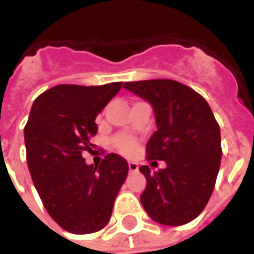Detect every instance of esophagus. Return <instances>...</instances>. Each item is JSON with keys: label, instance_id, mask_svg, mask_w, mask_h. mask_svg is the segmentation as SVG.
<instances>
[{"label": "esophagus", "instance_id": "34e87169", "mask_svg": "<svg viewBox=\"0 0 254 254\" xmlns=\"http://www.w3.org/2000/svg\"><path fill=\"white\" fill-rule=\"evenodd\" d=\"M127 165H129V170L132 171V173H134V171L138 170V165L136 163V162H129Z\"/></svg>", "mask_w": 254, "mask_h": 254}]
</instances>
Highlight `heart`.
<instances>
[{"instance_id":"heart-1","label":"heart","mask_w":254,"mask_h":254,"mask_svg":"<svg viewBox=\"0 0 254 254\" xmlns=\"http://www.w3.org/2000/svg\"><path fill=\"white\" fill-rule=\"evenodd\" d=\"M113 144L121 154L129 155L132 154L134 148L137 147V140L132 136H127V134H121V136H117L113 140Z\"/></svg>"}]
</instances>
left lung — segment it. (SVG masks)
<instances>
[{"instance_id":"left-lung-1","label":"left lung","mask_w":254,"mask_h":254,"mask_svg":"<svg viewBox=\"0 0 254 254\" xmlns=\"http://www.w3.org/2000/svg\"><path fill=\"white\" fill-rule=\"evenodd\" d=\"M124 87L152 105L158 130L147 143L152 166H140L147 187L140 196L155 222L181 226L197 218L207 205L218 177L222 144L220 127L201 95L169 78L129 81Z\"/></svg>"}]
</instances>
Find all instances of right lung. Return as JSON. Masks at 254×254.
<instances>
[{"mask_svg": "<svg viewBox=\"0 0 254 254\" xmlns=\"http://www.w3.org/2000/svg\"><path fill=\"white\" fill-rule=\"evenodd\" d=\"M122 83L105 85L61 84L34 102L24 127L31 178L49 215L73 234L99 231L110 220L113 205L129 171L120 155L87 165L85 152L98 132L95 118Z\"/></svg>", "mask_w": 254, "mask_h": 254, "instance_id": "obj_1", "label": "right lung"}]
</instances>
